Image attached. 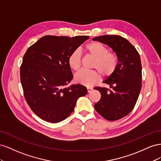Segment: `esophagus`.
Segmentation results:
<instances>
[{
  "label": "esophagus",
  "instance_id": "1",
  "mask_svg": "<svg viewBox=\"0 0 161 161\" xmlns=\"http://www.w3.org/2000/svg\"><path fill=\"white\" fill-rule=\"evenodd\" d=\"M86 90H87V92H90L92 90V88H90V87H88V88L86 89Z\"/></svg>",
  "mask_w": 161,
  "mask_h": 161
}]
</instances>
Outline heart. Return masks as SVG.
Instances as JSON below:
<instances>
[{
	"label": "heart",
	"mask_w": 161,
	"mask_h": 161,
	"mask_svg": "<svg viewBox=\"0 0 161 161\" xmlns=\"http://www.w3.org/2000/svg\"><path fill=\"white\" fill-rule=\"evenodd\" d=\"M86 55L95 58L92 69L95 70H81L75 75V80L85 86H92L101 79V75L108 78L114 74L118 66V58L114 53L109 52L108 48L99 42H91L83 47ZM80 53L75 51L68 59L69 66L74 71H79L81 67Z\"/></svg>",
	"instance_id": "b5f03b06"
}]
</instances>
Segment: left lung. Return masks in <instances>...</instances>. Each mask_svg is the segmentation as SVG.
<instances>
[{
  "instance_id": "obj_1",
  "label": "left lung",
  "mask_w": 161,
  "mask_h": 161,
  "mask_svg": "<svg viewBox=\"0 0 161 161\" xmlns=\"http://www.w3.org/2000/svg\"><path fill=\"white\" fill-rule=\"evenodd\" d=\"M92 40L112 48L118 58L114 73L103 82L110 89L97 86L101 95L95 104L96 111L105 119L118 120L132 111L142 88V65L139 53L125 38L119 36H101Z\"/></svg>"
}]
</instances>
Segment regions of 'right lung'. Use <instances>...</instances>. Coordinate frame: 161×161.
<instances>
[{
    "instance_id": "obj_1",
    "label": "right lung",
    "mask_w": 161,
    "mask_h": 161,
    "mask_svg": "<svg viewBox=\"0 0 161 161\" xmlns=\"http://www.w3.org/2000/svg\"><path fill=\"white\" fill-rule=\"evenodd\" d=\"M89 37L45 36L28 48L20 68L24 97L33 113L58 123L74 111L76 100L87 90L81 85L65 87L73 75L68 59Z\"/></svg>"
}]
</instances>
